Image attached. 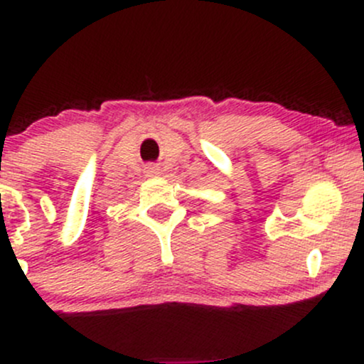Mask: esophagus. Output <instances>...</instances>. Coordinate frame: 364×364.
Masks as SVG:
<instances>
[{
    "label": "esophagus",
    "instance_id": "esophagus-1",
    "mask_svg": "<svg viewBox=\"0 0 364 364\" xmlns=\"http://www.w3.org/2000/svg\"><path fill=\"white\" fill-rule=\"evenodd\" d=\"M145 173H147V176H159V174H161V169H159L157 166H149V168L145 169Z\"/></svg>",
    "mask_w": 364,
    "mask_h": 364
}]
</instances>
